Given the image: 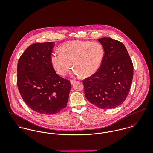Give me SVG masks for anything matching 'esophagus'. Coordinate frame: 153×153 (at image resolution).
<instances>
[{"instance_id":"34e87169","label":"esophagus","mask_w":153,"mask_h":153,"mask_svg":"<svg viewBox=\"0 0 153 153\" xmlns=\"http://www.w3.org/2000/svg\"><path fill=\"white\" fill-rule=\"evenodd\" d=\"M75 82H76V81H75V79H71V80H70V82H71V84H74Z\"/></svg>"}]
</instances>
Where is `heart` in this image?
I'll use <instances>...</instances> for the list:
<instances>
[{
  "instance_id": "b5f03b06",
  "label": "heart",
  "mask_w": 153,
  "mask_h": 153,
  "mask_svg": "<svg viewBox=\"0 0 153 153\" xmlns=\"http://www.w3.org/2000/svg\"><path fill=\"white\" fill-rule=\"evenodd\" d=\"M104 53V48L100 42L74 41L62 45L60 52H53L51 60L57 73L61 76H65L69 72L72 63L74 75L87 77L98 69Z\"/></svg>"
}]
</instances>
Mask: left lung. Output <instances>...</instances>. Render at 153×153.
<instances>
[{
	"label": "left lung",
	"mask_w": 153,
	"mask_h": 153,
	"mask_svg": "<svg viewBox=\"0 0 153 153\" xmlns=\"http://www.w3.org/2000/svg\"><path fill=\"white\" fill-rule=\"evenodd\" d=\"M98 41L104 48L102 64L91 76L82 81L89 102L101 109H111L127 98L133 77V64L128 52L121 42L110 38Z\"/></svg>",
	"instance_id": "left-lung-1"
}]
</instances>
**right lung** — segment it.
I'll use <instances>...</instances> for the list:
<instances>
[{
	"mask_svg": "<svg viewBox=\"0 0 153 153\" xmlns=\"http://www.w3.org/2000/svg\"><path fill=\"white\" fill-rule=\"evenodd\" d=\"M54 42L32 44L19 58L17 85L22 99L34 111L53 115L66 107L70 81L58 75L51 63Z\"/></svg>",
	"mask_w": 153,
	"mask_h": 153,
	"instance_id": "add662e5",
	"label": "right lung"
}]
</instances>
